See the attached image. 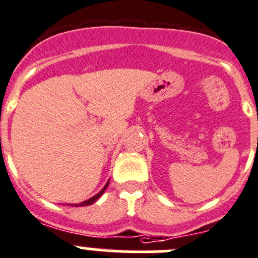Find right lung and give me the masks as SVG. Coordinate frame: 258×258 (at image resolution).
Wrapping results in <instances>:
<instances>
[{
  "mask_svg": "<svg viewBox=\"0 0 258 258\" xmlns=\"http://www.w3.org/2000/svg\"><path fill=\"white\" fill-rule=\"evenodd\" d=\"M108 185H109V181H108V182H106V185H105V186H104L103 189L100 190V191L97 192L96 196H94V197H92V198L87 199V201L82 202V203H80V204H72V206H74V207H80V206H90V204L95 203V202H96L97 199H99V198H100L101 196H103V192L105 191V190H106V187H108Z\"/></svg>",
  "mask_w": 258,
  "mask_h": 258,
  "instance_id": "obj_1",
  "label": "right lung"
}]
</instances>
